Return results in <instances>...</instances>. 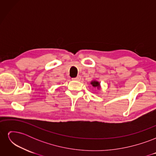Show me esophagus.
Listing matches in <instances>:
<instances>
[{"label": "esophagus", "mask_w": 156, "mask_h": 156, "mask_svg": "<svg viewBox=\"0 0 156 156\" xmlns=\"http://www.w3.org/2000/svg\"><path fill=\"white\" fill-rule=\"evenodd\" d=\"M72 79H73V80H75V81H80V80L81 79V77L80 76V75H78L77 77H74V78H73Z\"/></svg>", "instance_id": "esophagus-1"}]
</instances>
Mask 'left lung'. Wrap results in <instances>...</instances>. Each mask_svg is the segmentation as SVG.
I'll return each mask as SVG.
<instances>
[{
    "label": "left lung",
    "instance_id": "obj_1",
    "mask_svg": "<svg viewBox=\"0 0 156 156\" xmlns=\"http://www.w3.org/2000/svg\"><path fill=\"white\" fill-rule=\"evenodd\" d=\"M91 84L94 87H98V88H100V84L99 82L96 81H93L91 82Z\"/></svg>",
    "mask_w": 156,
    "mask_h": 156
}]
</instances>
